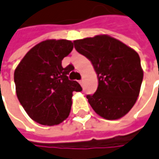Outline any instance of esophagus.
Listing matches in <instances>:
<instances>
[{"instance_id": "1", "label": "esophagus", "mask_w": 159, "mask_h": 159, "mask_svg": "<svg viewBox=\"0 0 159 159\" xmlns=\"http://www.w3.org/2000/svg\"><path fill=\"white\" fill-rule=\"evenodd\" d=\"M83 83H84V80L82 79V80H80L79 81V84H81V85H83Z\"/></svg>"}]
</instances>
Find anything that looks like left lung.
I'll return each mask as SVG.
<instances>
[{
  "label": "left lung",
  "mask_w": 159,
  "mask_h": 159,
  "mask_svg": "<svg viewBox=\"0 0 159 159\" xmlns=\"http://www.w3.org/2000/svg\"><path fill=\"white\" fill-rule=\"evenodd\" d=\"M75 48L89 59L98 75V88L86 98L101 117L116 120L134 107L139 96L143 70L139 54L107 34L74 41Z\"/></svg>",
  "instance_id": "1"
}]
</instances>
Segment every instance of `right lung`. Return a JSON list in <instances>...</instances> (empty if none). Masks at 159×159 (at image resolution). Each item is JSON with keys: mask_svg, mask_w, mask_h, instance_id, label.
Returning a JSON list of instances; mask_svg holds the SVG:
<instances>
[{"mask_svg": "<svg viewBox=\"0 0 159 159\" xmlns=\"http://www.w3.org/2000/svg\"><path fill=\"white\" fill-rule=\"evenodd\" d=\"M74 48L68 40H46L27 52L14 72L16 93L32 119L43 125H55L67 118L73 92H81L67 75L74 66L63 67L62 59Z\"/></svg>", "mask_w": 159, "mask_h": 159, "instance_id": "obj_1", "label": "right lung"}]
</instances>
